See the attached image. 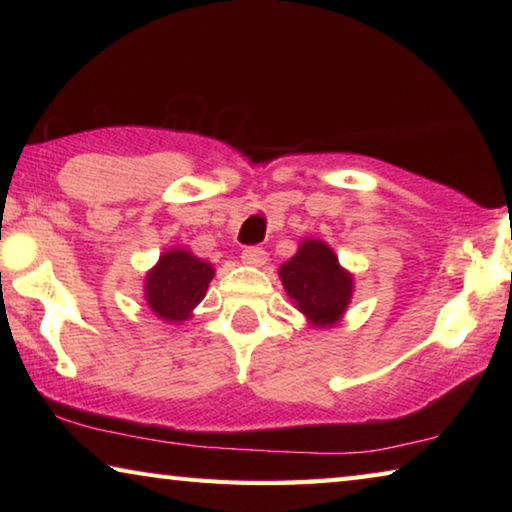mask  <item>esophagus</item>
Segmentation results:
<instances>
[{
    "mask_svg": "<svg viewBox=\"0 0 512 512\" xmlns=\"http://www.w3.org/2000/svg\"><path fill=\"white\" fill-rule=\"evenodd\" d=\"M241 259H244V264H248V266H264L266 250L259 246H248V248H244V253H241Z\"/></svg>",
    "mask_w": 512,
    "mask_h": 512,
    "instance_id": "obj_1",
    "label": "esophagus"
}]
</instances>
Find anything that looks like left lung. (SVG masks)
Returning <instances> with one entry per match:
<instances>
[{
  "instance_id": "obj_1",
  "label": "left lung",
  "mask_w": 512,
  "mask_h": 512,
  "mask_svg": "<svg viewBox=\"0 0 512 512\" xmlns=\"http://www.w3.org/2000/svg\"><path fill=\"white\" fill-rule=\"evenodd\" d=\"M280 277L289 298L318 327H332L350 305L352 275L323 241L307 239L298 255L282 264Z\"/></svg>"
}]
</instances>
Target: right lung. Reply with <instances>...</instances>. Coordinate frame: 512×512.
<instances>
[{
  "mask_svg": "<svg viewBox=\"0 0 512 512\" xmlns=\"http://www.w3.org/2000/svg\"><path fill=\"white\" fill-rule=\"evenodd\" d=\"M212 277V264L201 262L187 250L173 248L164 253L158 266L146 275V302L160 318L180 323V320H187L192 309L205 298Z\"/></svg>",
  "mask_w": 512,
  "mask_h": 512,
  "instance_id": "right-lung-1",
  "label": "right lung"
}]
</instances>
